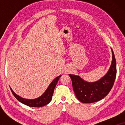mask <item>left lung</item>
<instances>
[{
	"mask_svg": "<svg viewBox=\"0 0 125 125\" xmlns=\"http://www.w3.org/2000/svg\"><path fill=\"white\" fill-rule=\"evenodd\" d=\"M112 51V62L106 74L94 83H88L80 76L69 74L72 80L73 89L76 97L83 103H93L98 101L106 96L113 86L117 68L114 54Z\"/></svg>",
	"mask_w": 125,
	"mask_h": 125,
	"instance_id": "left-lung-1",
	"label": "left lung"
}]
</instances>
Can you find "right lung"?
<instances>
[{
  "label": "right lung",
  "instance_id": "right-lung-1",
  "mask_svg": "<svg viewBox=\"0 0 125 125\" xmlns=\"http://www.w3.org/2000/svg\"><path fill=\"white\" fill-rule=\"evenodd\" d=\"M61 76H60L57 77H56L55 79L53 80L46 91L44 92V93L42 94V96H40L39 98L34 99V100H27V99H24L22 97H20L16 94L11 89V90L12 93L13 95H14L15 98L18 100L19 101H20L21 103L24 104L25 105L28 106L30 107H40L42 106H44L48 104H49L50 101L52 100L53 94L54 89L55 88L57 84L58 81L59 80V77H60Z\"/></svg>",
  "mask_w": 125,
  "mask_h": 125
}]
</instances>
